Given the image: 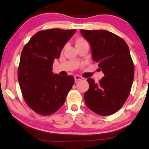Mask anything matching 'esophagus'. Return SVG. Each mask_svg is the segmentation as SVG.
I'll return each instance as SVG.
<instances>
[{
    "label": "esophagus",
    "instance_id": "esophagus-1",
    "mask_svg": "<svg viewBox=\"0 0 149 149\" xmlns=\"http://www.w3.org/2000/svg\"><path fill=\"white\" fill-rule=\"evenodd\" d=\"M74 78H75V81H79V80H81V79H83V77H82L81 76H80V75H75V76H74Z\"/></svg>",
    "mask_w": 149,
    "mask_h": 149
}]
</instances>
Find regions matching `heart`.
Wrapping results in <instances>:
<instances>
[{"label": "heart", "instance_id": "obj_1", "mask_svg": "<svg viewBox=\"0 0 149 149\" xmlns=\"http://www.w3.org/2000/svg\"><path fill=\"white\" fill-rule=\"evenodd\" d=\"M87 42L86 40H85L83 38H79L76 39V40H75V46H79L80 44H82L84 43H86Z\"/></svg>", "mask_w": 149, "mask_h": 149}]
</instances>
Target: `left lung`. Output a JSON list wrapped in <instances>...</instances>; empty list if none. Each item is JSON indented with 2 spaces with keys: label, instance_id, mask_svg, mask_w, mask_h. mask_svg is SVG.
<instances>
[{
  "label": "left lung",
  "instance_id": "left-lung-1",
  "mask_svg": "<svg viewBox=\"0 0 149 149\" xmlns=\"http://www.w3.org/2000/svg\"><path fill=\"white\" fill-rule=\"evenodd\" d=\"M90 44L93 60L104 74L100 82L87 79L89 88L84 100L89 109L107 116L116 113L125 102L134 78V65L123 39L107 30H80Z\"/></svg>",
  "mask_w": 149,
  "mask_h": 149
}]
</instances>
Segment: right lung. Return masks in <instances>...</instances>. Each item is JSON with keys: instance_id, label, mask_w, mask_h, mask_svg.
Masks as SVG:
<instances>
[{"instance_id": "add662e5", "label": "right lung", "mask_w": 149, "mask_h": 149, "mask_svg": "<svg viewBox=\"0 0 149 149\" xmlns=\"http://www.w3.org/2000/svg\"><path fill=\"white\" fill-rule=\"evenodd\" d=\"M76 30L59 28L37 32L25 45L18 71L24 100L38 114L49 115L62 107L74 84L72 75L54 74L52 65Z\"/></svg>"}]
</instances>
